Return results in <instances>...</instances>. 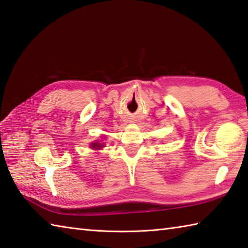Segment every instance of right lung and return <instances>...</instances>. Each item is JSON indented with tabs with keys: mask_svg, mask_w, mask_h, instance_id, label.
Instances as JSON below:
<instances>
[{
	"mask_svg": "<svg viewBox=\"0 0 248 248\" xmlns=\"http://www.w3.org/2000/svg\"><path fill=\"white\" fill-rule=\"evenodd\" d=\"M91 147H92V149H95V150H98V149H101L102 147H104V144H101L99 142H93Z\"/></svg>",
	"mask_w": 248,
	"mask_h": 248,
	"instance_id": "add662e5",
	"label": "right lung"
}]
</instances>
